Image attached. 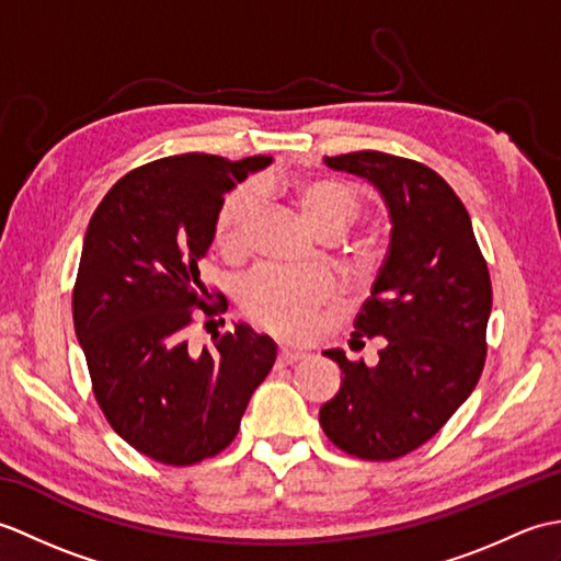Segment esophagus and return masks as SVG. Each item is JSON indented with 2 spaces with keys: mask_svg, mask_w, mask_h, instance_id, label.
Here are the masks:
<instances>
[{
  "mask_svg": "<svg viewBox=\"0 0 561 561\" xmlns=\"http://www.w3.org/2000/svg\"><path fill=\"white\" fill-rule=\"evenodd\" d=\"M306 356V352L304 350H294V347H282L279 350V354H277V362L279 364H284V366H289V364H296V362H301Z\"/></svg>",
  "mask_w": 561,
  "mask_h": 561,
  "instance_id": "obj_1",
  "label": "esophagus"
}]
</instances>
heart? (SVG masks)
I'll use <instances>...</instances> for the list:
<instances>
[{
	"instance_id": "obj_1",
	"label": "heart",
	"mask_w": 561,
	"mask_h": 561,
	"mask_svg": "<svg viewBox=\"0 0 561 561\" xmlns=\"http://www.w3.org/2000/svg\"><path fill=\"white\" fill-rule=\"evenodd\" d=\"M257 193L287 190L301 217L316 233H342L359 217L362 197L356 190L337 178L308 175L296 181L260 178ZM255 209V193L250 187H236L224 197L214 217V243L224 253H238L243 245L245 226ZM330 282L316 270H277L260 267L241 284V308L262 330L282 337L304 335L311 325L316 308L328 299Z\"/></svg>"
}]
</instances>
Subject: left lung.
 <instances>
[{
	"label": "left lung",
	"instance_id": "left-lung-1",
	"mask_svg": "<svg viewBox=\"0 0 561 561\" xmlns=\"http://www.w3.org/2000/svg\"><path fill=\"white\" fill-rule=\"evenodd\" d=\"M366 178L390 214V245L354 337H383L378 364L325 356L340 392L320 408L328 438L362 460H396L426 444L480 380L492 313L490 270L470 214L436 171L383 151L325 157Z\"/></svg>",
	"mask_w": 561,
	"mask_h": 561
}]
</instances>
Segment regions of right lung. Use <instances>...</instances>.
I'll return each instance as SVG.
<instances>
[{
	"mask_svg": "<svg viewBox=\"0 0 561 561\" xmlns=\"http://www.w3.org/2000/svg\"><path fill=\"white\" fill-rule=\"evenodd\" d=\"M270 157L178 153L121 178L83 236L71 313L93 396L129 446L163 465H195L231 444L277 344L238 323L199 352L197 313L226 311L199 279L224 195Z\"/></svg>",
	"mask_w": 561,
	"mask_h": 561,
	"instance_id": "right-lung-1",
	"label": "right lung"
}]
</instances>
